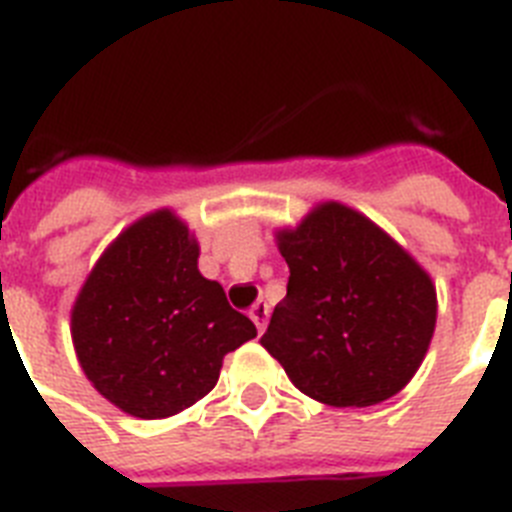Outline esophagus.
I'll use <instances>...</instances> for the list:
<instances>
[{
    "instance_id": "obj_1",
    "label": "esophagus",
    "mask_w": 512,
    "mask_h": 512,
    "mask_svg": "<svg viewBox=\"0 0 512 512\" xmlns=\"http://www.w3.org/2000/svg\"><path fill=\"white\" fill-rule=\"evenodd\" d=\"M248 314H251V319H253V324H256V329H259V332H264L266 322H269V303H266V301H256L251 306V311H248Z\"/></svg>"
}]
</instances>
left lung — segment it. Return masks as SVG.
<instances>
[{"instance_id":"1","label":"left lung","mask_w":512,"mask_h":512,"mask_svg":"<svg viewBox=\"0 0 512 512\" xmlns=\"http://www.w3.org/2000/svg\"><path fill=\"white\" fill-rule=\"evenodd\" d=\"M290 266L261 345L324 405L366 408L411 382L437 327L424 266L366 214L322 201L274 232Z\"/></svg>"}]
</instances>
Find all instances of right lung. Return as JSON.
<instances>
[{
  "instance_id": "add662e5",
  "label": "right lung",
  "mask_w": 512,
  "mask_h": 512,
  "mask_svg": "<svg viewBox=\"0 0 512 512\" xmlns=\"http://www.w3.org/2000/svg\"><path fill=\"white\" fill-rule=\"evenodd\" d=\"M80 369L120 411L167 418L209 395L230 350L256 337L198 272V240L156 209L104 248L70 311Z\"/></svg>"
}]
</instances>
